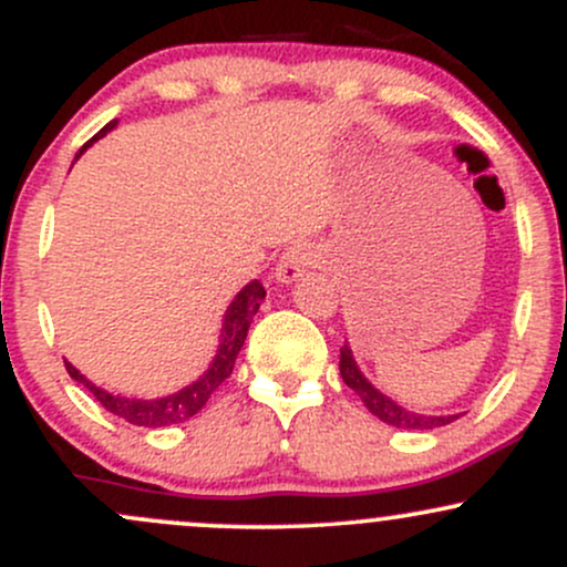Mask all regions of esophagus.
<instances>
[{
	"mask_svg": "<svg viewBox=\"0 0 567 567\" xmlns=\"http://www.w3.org/2000/svg\"><path fill=\"white\" fill-rule=\"evenodd\" d=\"M309 266H311V250L303 245H296L282 252V258L277 261L275 275L282 285H290L296 282V279H301L306 271H309Z\"/></svg>",
	"mask_w": 567,
	"mask_h": 567,
	"instance_id": "1",
	"label": "esophagus"
}]
</instances>
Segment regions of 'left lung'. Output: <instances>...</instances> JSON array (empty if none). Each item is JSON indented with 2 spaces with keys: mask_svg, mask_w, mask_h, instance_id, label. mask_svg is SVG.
Instances as JSON below:
<instances>
[{
  "mask_svg": "<svg viewBox=\"0 0 567 567\" xmlns=\"http://www.w3.org/2000/svg\"><path fill=\"white\" fill-rule=\"evenodd\" d=\"M341 379L347 383L349 389H354L360 394V400L365 402V408L373 415H379L383 424L394 426V429H410V432H426V429H437L451 424V421L458 419V415H424V413H413V410L396 405L392 396L381 394L379 389L370 383L362 370L357 368L354 354H351L349 343L341 347Z\"/></svg>",
  "mask_w": 567,
  "mask_h": 567,
  "instance_id": "obj_1",
  "label": "left lung"
}]
</instances>
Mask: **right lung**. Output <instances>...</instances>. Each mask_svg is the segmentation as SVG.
<instances>
[{"instance_id":"add662e5","label":"right lung","mask_w":567,"mask_h":567,"mask_svg":"<svg viewBox=\"0 0 567 567\" xmlns=\"http://www.w3.org/2000/svg\"><path fill=\"white\" fill-rule=\"evenodd\" d=\"M114 127H116V120L109 122V125L103 127L93 141L103 138V135H106L109 130H114ZM93 141L84 143V146L80 148V154ZM80 154H76V157H80ZM264 298H266V290H264V285L258 282V279L247 282L245 288L237 292V298H234V301L229 303V309H226V315H224L220 343H218L216 357H213L210 368H207L197 381L188 383L186 389H181V392H175V394L157 396V400H135V396H120V394L106 392V389L95 386L93 381L84 379V375L74 365H71V362H66V370H69L71 379L80 381L84 389H90V392H93L95 400L101 402V405L106 408L109 413L120 415V419H125L127 424L148 426V429L181 424V421H188L192 415H197L199 410L205 408V402L210 400V394L216 392L220 383H224L231 375L234 362H237L239 349H243V343L247 338V328H250L252 317H256L258 306H261Z\"/></svg>"}]
</instances>
